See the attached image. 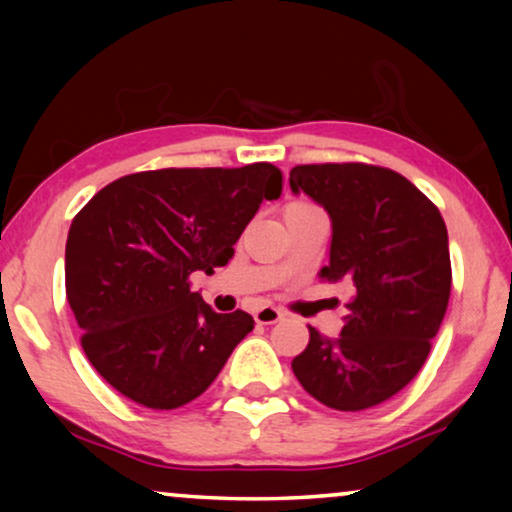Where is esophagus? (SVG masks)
<instances>
[{
  "mask_svg": "<svg viewBox=\"0 0 512 512\" xmlns=\"http://www.w3.org/2000/svg\"><path fill=\"white\" fill-rule=\"evenodd\" d=\"M254 319H256V324L270 326V324H277L279 319H284V312L277 310V307L265 305V307H261V310L254 312Z\"/></svg>",
  "mask_w": 512,
  "mask_h": 512,
  "instance_id": "esophagus-1",
  "label": "esophagus"
}]
</instances>
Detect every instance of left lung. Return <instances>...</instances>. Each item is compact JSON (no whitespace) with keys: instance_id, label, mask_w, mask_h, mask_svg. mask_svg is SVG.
Instances as JSON below:
<instances>
[{"instance_id":"1","label":"left lung","mask_w":512,"mask_h":512,"mask_svg":"<svg viewBox=\"0 0 512 512\" xmlns=\"http://www.w3.org/2000/svg\"><path fill=\"white\" fill-rule=\"evenodd\" d=\"M289 184L331 216L321 277L354 286L338 338L310 326L293 375L328 408H373L419 373L443 324L452 286L445 221L415 184L387 167L296 165Z\"/></svg>"}]
</instances>
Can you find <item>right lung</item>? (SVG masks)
<instances>
[{
	"label": "right lung",
	"mask_w": 512,
	"mask_h": 512,
	"mask_svg": "<svg viewBox=\"0 0 512 512\" xmlns=\"http://www.w3.org/2000/svg\"><path fill=\"white\" fill-rule=\"evenodd\" d=\"M282 195L270 163L137 172L111 181L74 216L65 286L97 373L144 408L174 410L216 380L254 328L219 314L188 275L226 265L263 200Z\"/></svg>",
	"instance_id": "1"
}]
</instances>
